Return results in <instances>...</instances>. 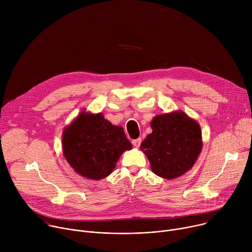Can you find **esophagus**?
<instances>
[{"label":"esophagus","mask_w":252,"mask_h":252,"mask_svg":"<svg viewBox=\"0 0 252 252\" xmlns=\"http://www.w3.org/2000/svg\"><path fill=\"white\" fill-rule=\"evenodd\" d=\"M140 143H141V138H140V137H138V138L132 140V145H133V147H135V148H139Z\"/></svg>","instance_id":"esophagus-1"}]
</instances>
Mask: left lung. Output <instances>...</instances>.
Segmentation results:
<instances>
[{
  "label": "left lung",
  "mask_w": 252,
  "mask_h": 252,
  "mask_svg": "<svg viewBox=\"0 0 252 252\" xmlns=\"http://www.w3.org/2000/svg\"><path fill=\"white\" fill-rule=\"evenodd\" d=\"M153 132L141 142L140 150L158 176L173 179L195 163L201 149L200 126L184 112L158 115L151 122Z\"/></svg>",
  "instance_id": "left-lung-1"
}]
</instances>
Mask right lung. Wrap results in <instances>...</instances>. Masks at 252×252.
<instances>
[{"instance_id":"right-lung-1","label":"right lung","mask_w":252,"mask_h":252,"mask_svg":"<svg viewBox=\"0 0 252 252\" xmlns=\"http://www.w3.org/2000/svg\"><path fill=\"white\" fill-rule=\"evenodd\" d=\"M131 149L124 128L101 114L82 112L63 131L64 158L77 173L94 181L109 176L123 153Z\"/></svg>"}]
</instances>
